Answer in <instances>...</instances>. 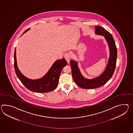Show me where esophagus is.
<instances>
[{"instance_id": "34e87169", "label": "esophagus", "mask_w": 133, "mask_h": 133, "mask_svg": "<svg viewBox=\"0 0 133 133\" xmlns=\"http://www.w3.org/2000/svg\"><path fill=\"white\" fill-rule=\"evenodd\" d=\"M64 57H65V59L66 60V61L68 63H70V61L71 59V54L69 53H66L64 55Z\"/></svg>"}]
</instances>
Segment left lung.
<instances>
[{
	"mask_svg": "<svg viewBox=\"0 0 133 133\" xmlns=\"http://www.w3.org/2000/svg\"><path fill=\"white\" fill-rule=\"evenodd\" d=\"M95 28V34L103 36L106 40L110 50V56L104 71L99 76L92 79H88L83 76L78 67V62L75 60L70 61L73 79L78 86L84 89H93L105 84L111 78L116 67L117 50L112 36L102 27L96 26Z\"/></svg>",
	"mask_w": 133,
	"mask_h": 133,
	"instance_id": "left-lung-1",
	"label": "left lung"
}]
</instances>
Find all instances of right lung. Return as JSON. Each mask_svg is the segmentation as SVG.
Segmentation results:
<instances>
[{
  "label": "right lung",
  "instance_id": "right-lung-1",
  "mask_svg": "<svg viewBox=\"0 0 133 133\" xmlns=\"http://www.w3.org/2000/svg\"><path fill=\"white\" fill-rule=\"evenodd\" d=\"M30 29V28L26 30L23 34ZM14 66L18 78L28 89L37 93H46L54 90L58 87V79L62 69L67 64L65 58L58 59L54 62L49 71L43 77L32 80L25 77L22 74L18 67L16 48L14 51Z\"/></svg>",
  "mask_w": 133,
  "mask_h": 133
}]
</instances>
